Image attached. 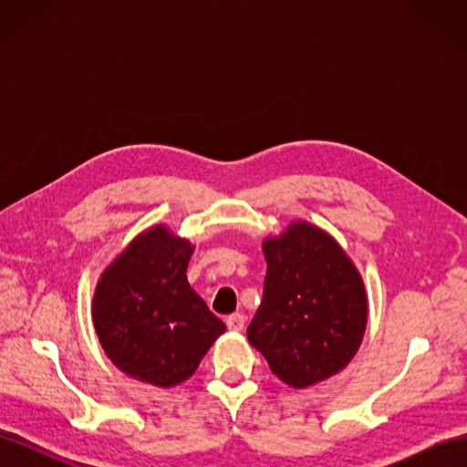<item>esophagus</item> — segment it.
<instances>
[{
	"label": "esophagus",
	"mask_w": 467,
	"mask_h": 467,
	"mask_svg": "<svg viewBox=\"0 0 467 467\" xmlns=\"http://www.w3.org/2000/svg\"><path fill=\"white\" fill-rule=\"evenodd\" d=\"M225 325H228V329L232 331H242L244 325H245V316L244 314H232L225 317Z\"/></svg>",
	"instance_id": "34e87169"
}]
</instances>
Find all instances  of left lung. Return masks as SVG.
<instances>
[{
  "label": "left lung",
  "instance_id": "obj_1",
  "mask_svg": "<svg viewBox=\"0 0 467 467\" xmlns=\"http://www.w3.org/2000/svg\"><path fill=\"white\" fill-rule=\"evenodd\" d=\"M263 251V302L247 327L249 343L285 384H317L343 370L362 343V278L335 239L306 222L266 239Z\"/></svg>",
  "mask_w": 467,
  "mask_h": 467
}]
</instances>
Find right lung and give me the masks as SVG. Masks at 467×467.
I'll list each match as a JSON object with an SVG mask.
<instances>
[{"mask_svg":"<svg viewBox=\"0 0 467 467\" xmlns=\"http://www.w3.org/2000/svg\"><path fill=\"white\" fill-rule=\"evenodd\" d=\"M192 245L163 225L138 235L103 273L93 325L119 370L146 384L171 388L199 368L225 331L187 280Z\"/></svg>","mask_w":467,"mask_h":467,"instance_id":"1","label":"right lung"}]
</instances>
